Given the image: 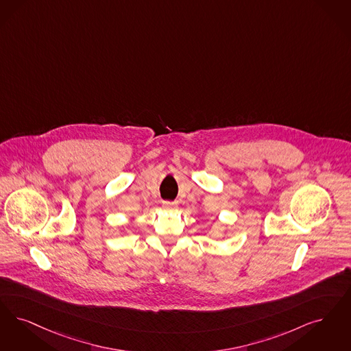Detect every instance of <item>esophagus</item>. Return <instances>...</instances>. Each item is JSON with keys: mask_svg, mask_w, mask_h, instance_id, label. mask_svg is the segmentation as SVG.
I'll use <instances>...</instances> for the list:
<instances>
[{"mask_svg": "<svg viewBox=\"0 0 351 351\" xmlns=\"http://www.w3.org/2000/svg\"><path fill=\"white\" fill-rule=\"evenodd\" d=\"M163 206H165L166 209H169V210H172V209H175L176 202H172V201H165V202H163Z\"/></svg>", "mask_w": 351, "mask_h": 351, "instance_id": "obj_1", "label": "esophagus"}]
</instances>
